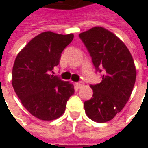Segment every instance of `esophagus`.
<instances>
[{
	"label": "esophagus",
	"instance_id": "esophagus-1",
	"mask_svg": "<svg viewBox=\"0 0 148 148\" xmlns=\"http://www.w3.org/2000/svg\"><path fill=\"white\" fill-rule=\"evenodd\" d=\"M75 85H76V86H77L78 88H80V87H82V86H84V83H83L82 81H79V82L75 83Z\"/></svg>",
	"mask_w": 148,
	"mask_h": 148
}]
</instances>
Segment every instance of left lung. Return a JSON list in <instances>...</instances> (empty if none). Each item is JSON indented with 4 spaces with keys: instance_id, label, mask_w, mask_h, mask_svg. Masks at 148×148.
<instances>
[{
    "instance_id": "left-lung-1",
    "label": "left lung",
    "mask_w": 148,
    "mask_h": 148,
    "mask_svg": "<svg viewBox=\"0 0 148 148\" xmlns=\"http://www.w3.org/2000/svg\"><path fill=\"white\" fill-rule=\"evenodd\" d=\"M79 38L87 48L102 81L91 85L92 98L84 103L86 116L94 122L105 123L119 113L133 91L136 69L132 55L124 43L107 29L95 26L81 32Z\"/></svg>"
}]
</instances>
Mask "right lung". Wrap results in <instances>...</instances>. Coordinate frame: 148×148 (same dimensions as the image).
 <instances>
[{
  "label": "right lung",
  "instance_id": "right-lung-1",
  "mask_svg": "<svg viewBox=\"0 0 148 148\" xmlns=\"http://www.w3.org/2000/svg\"><path fill=\"white\" fill-rule=\"evenodd\" d=\"M74 34L45 32L33 38L17 55L12 85L24 107L35 117L51 121L65 111L74 86L52 74L61 54Z\"/></svg>",
  "mask_w": 148,
  "mask_h": 148
}]
</instances>
